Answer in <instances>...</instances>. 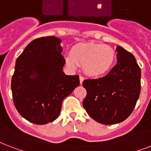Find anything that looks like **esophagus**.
<instances>
[{"label": "esophagus", "mask_w": 151, "mask_h": 151, "mask_svg": "<svg viewBox=\"0 0 151 151\" xmlns=\"http://www.w3.org/2000/svg\"><path fill=\"white\" fill-rule=\"evenodd\" d=\"M83 80H84L83 77L82 76H79V83H80V84L83 83Z\"/></svg>", "instance_id": "34e87169"}]
</instances>
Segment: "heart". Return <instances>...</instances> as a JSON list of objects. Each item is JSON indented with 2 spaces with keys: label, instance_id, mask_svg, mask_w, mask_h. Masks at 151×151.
<instances>
[{
  "label": "heart",
  "instance_id": "heart-1",
  "mask_svg": "<svg viewBox=\"0 0 151 151\" xmlns=\"http://www.w3.org/2000/svg\"><path fill=\"white\" fill-rule=\"evenodd\" d=\"M115 60V51L109 45L86 42L75 45L71 50V56L66 57V63L72 68L77 65L83 67L86 75L99 77L109 72Z\"/></svg>",
  "mask_w": 151,
  "mask_h": 151
}]
</instances>
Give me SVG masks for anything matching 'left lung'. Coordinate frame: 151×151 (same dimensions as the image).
Listing matches in <instances>:
<instances>
[{"label": "left lung", "mask_w": 151, "mask_h": 151, "mask_svg": "<svg viewBox=\"0 0 151 151\" xmlns=\"http://www.w3.org/2000/svg\"><path fill=\"white\" fill-rule=\"evenodd\" d=\"M117 64L106 76L85 79L86 96L83 106L95 121L103 124L120 123L131 115L141 91V69L135 57L117 46Z\"/></svg>", "instance_id": "1"}]
</instances>
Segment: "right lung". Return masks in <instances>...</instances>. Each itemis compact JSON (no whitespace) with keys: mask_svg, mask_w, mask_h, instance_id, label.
Wrapping results in <instances>:
<instances>
[{"mask_svg":"<svg viewBox=\"0 0 151 151\" xmlns=\"http://www.w3.org/2000/svg\"><path fill=\"white\" fill-rule=\"evenodd\" d=\"M61 40L54 36L35 39L16 59L12 78L14 105L23 118L45 124L60 115L62 101L79 85V76L63 72Z\"/></svg>","mask_w":151,"mask_h":151,"instance_id":"right-lung-1","label":"right lung"}]
</instances>
